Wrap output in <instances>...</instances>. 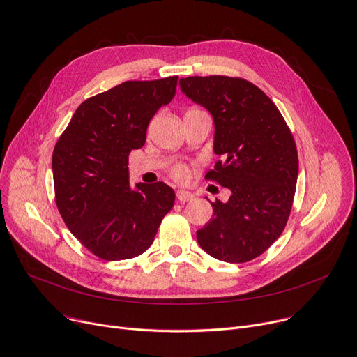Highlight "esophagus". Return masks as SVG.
Segmentation results:
<instances>
[{"instance_id": "esophagus-1", "label": "esophagus", "mask_w": 357, "mask_h": 357, "mask_svg": "<svg viewBox=\"0 0 357 357\" xmlns=\"http://www.w3.org/2000/svg\"><path fill=\"white\" fill-rule=\"evenodd\" d=\"M176 196H177V200H180V202H188L195 197L193 193L187 192V190H177Z\"/></svg>"}]
</instances>
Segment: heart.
I'll list each match as a JSON object with an SVG mask.
<instances>
[{"instance_id":"1","label":"heart","mask_w":357,"mask_h":357,"mask_svg":"<svg viewBox=\"0 0 357 357\" xmlns=\"http://www.w3.org/2000/svg\"><path fill=\"white\" fill-rule=\"evenodd\" d=\"M172 174H173V177H174L177 181H181V183L187 181L188 177H190V172H188V169H187L185 165H181V164L174 167Z\"/></svg>"}]
</instances>
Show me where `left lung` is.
I'll return each instance as SVG.
<instances>
[{
	"mask_svg": "<svg viewBox=\"0 0 357 357\" xmlns=\"http://www.w3.org/2000/svg\"><path fill=\"white\" fill-rule=\"evenodd\" d=\"M181 92L211 112L213 151L222 155L212 178L229 188L213 219L197 230L206 254L241 264L259 257L287 225L298 177V155L281 112L258 86L241 77L180 79Z\"/></svg>",
	"mask_w": 357,
	"mask_h": 357,
	"instance_id": "8db88e82",
	"label": "left lung"
}]
</instances>
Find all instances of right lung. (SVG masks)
Listing matches in <instances>:
<instances>
[{
	"instance_id": "right-lung-1",
	"label": "right lung",
	"mask_w": 357,
	"mask_h": 357,
	"mask_svg": "<svg viewBox=\"0 0 357 357\" xmlns=\"http://www.w3.org/2000/svg\"><path fill=\"white\" fill-rule=\"evenodd\" d=\"M177 79L128 80L86 99L56 142L57 208L75 238L100 259L145 252L174 204V190L162 181L130 184L128 155L145 144L146 127L174 98Z\"/></svg>"
}]
</instances>
